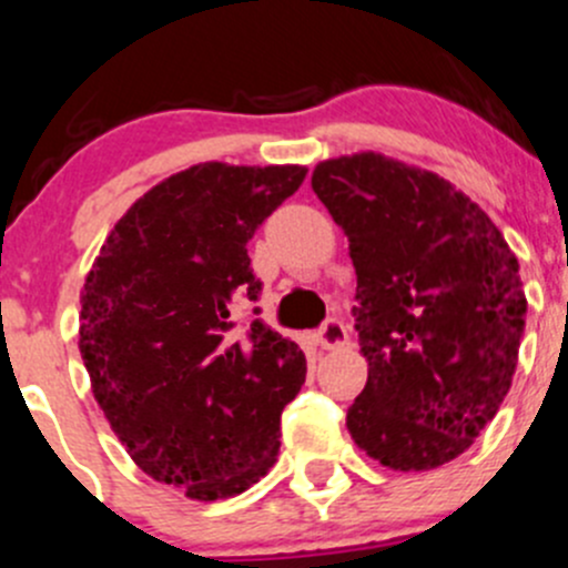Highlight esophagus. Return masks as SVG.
<instances>
[{
  "label": "esophagus",
  "mask_w": 568,
  "mask_h": 568,
  "mask_svg": "<svg viewBox=\"0 0 568 568\" xmlns=\"http://www.w3.org/2000/svg\"><path fill=\"white\" fill-rule=\"evenodd\" d=\"M318 343L321 348H339V345L348 343V326L343 324L339 318H329L324 321V326L318 329Z\"/></svg>",
  "instance_id": "esophagus-1"
}]
</instances>
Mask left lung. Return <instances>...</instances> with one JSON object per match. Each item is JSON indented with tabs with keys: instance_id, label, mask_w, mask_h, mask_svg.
<instances>
[{
	"instance_id": "obj_1",
	"label": "left lung",
	"mask_w": 568,
	"mask_h": 568,
	"mask_svg": "<svg viewBox=\"0 0 568 568\" xmlns=\"http://www.w3.org/2000/svg\"><path fill=\"white\" fill-rule=\"evenodd\" d=\"M313 190L348 236L367 384L351 438L394 470L463 455L498 414L525 332L520 264L493 220L384 154L326 160Z\"/></svg>"
}]
</instances>
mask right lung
Masks as SVG:
<instances>
[{
    "label": "right lung",
    "instance_id": "right-lung-1",
    "mask_svg": "<svg viewBox=\"0 0 568 568\" xmlns=\"http://www.w3.org/2000/svg\"><path fill=\"white\" fill-rule=\"evenodd\" d=\"M304 174L201 163L169 176L113 225L83 283L94 399L143 474L187 498L244 493L277 459L307 359L261 318L234 334L231 310L258 302L247 242Z\"/></svg>",
    "mask_w": 568,
    "mask_h": 568
}]
</instances>
